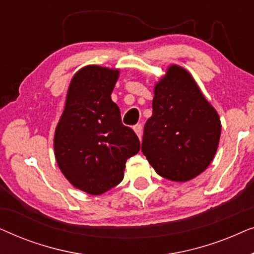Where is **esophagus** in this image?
I'll list each match as a JSON object with an SVG mask.
<instances>
[{"label":"esophagus","mask_w":254,"mask_h":254,"mask_svg":"<svg viewBox=\"0 0 254 254\" xmlns=\"http://www.w3.org/2000/svg\"><path fill=\"white\" fill-rule=\"evenodd\" d=\"M134 130H135V133L137 134V136H138V138H142V126L141 125H135L134 126Z\"/></svg>","instance_id":"esophagus-1"}]
</instances>
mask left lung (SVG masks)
<instances>
[{
  "label": "left lung",
  "instance_id": "8db88e82",
  "mask_svg": "<svg viewBox=\"0 0 254 254\" xmlns=\"http://www.w3.org/2000/svg\"><path fill=\"white\" fill-rule=\"evenodd\" d=\"M221 121L185 69L171 65L155 86L152 116L141 150L155 171L187 182L204 171L216 154Z\"/></svg>",
  "mask_w": 254,
  "mask_h": 254
}]
</instances>
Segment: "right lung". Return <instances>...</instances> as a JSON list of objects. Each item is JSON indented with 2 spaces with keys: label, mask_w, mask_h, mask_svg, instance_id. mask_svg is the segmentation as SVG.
Returning a JSON list of instances; mask_svg holds the SVG:
<instances>
[{
  "label": "right lung",
  "mask_w": 254,
  "mask_h": 254,
  "mask_svg": "<svg viewBox=\"0 0 254 254\" xmlns=\"http://www.w3.org/2000/svg\"><path fill=\"white\" fill-rule=\"evenodd\" d=\"M119 71L88 65L69 85L65 107L54 136L59 168L84 192L99 195L124 179L127 159L140 150V140L121 121L111 99Z\"/></svg>",
  "instance_id": "right-lung-1"
}]
</instances>
